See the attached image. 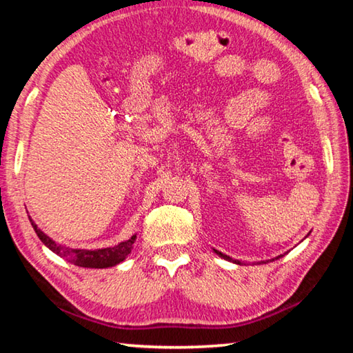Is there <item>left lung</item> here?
Masks as SVG:
<instances>
[{
	"mask_svg": "<svg viewBox=\"0 0 353 353\" xmlns=\"http://www.w3.org/2000/svg\"><path fill=\"white\" fill-rule=\"evenodd\" d=\"M213 250H214V252H216V254L221 256V259H224V260H229V261H234V263H236V265H241V261H240V260H232L229 255H225V254H223V252H219V250H216V249H213ZM280 256H282V255L276 256V259H280ZM272 260H274V259H272ZM263 263H265V261H263Z\"/></svg>",
	"mask_w": 353,
	"mask_h": 353,
	"instance_id": "left-lung-1",
	"label": "left lung"
}]
</instances>
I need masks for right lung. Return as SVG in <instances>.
Returning a JSON list of instances; mask_svg holds the SVG:
<instances>
[{
    "label": "right lung",
    "mask_w": 353,
    "mask_h": 353,
    "mask_svg": "<svg viewBox=\"0 0 353 353\" xmlns=\"http://www.w3.org/2000/svg\"><path fill=\"white\" fill-rule=\"evenodd\" d=\"M29 221H31L35 234L40 238V241L43 243L48 249H51L52 252L57 254L59 256H62V259L81 268H94V270L98 268V270H103V268L118 265V263L126 260V256L130 254V250H132V244L137 238V235H132L128 241H123L117 244V246L105 249H70L61 246V244H57L56 241H52L50 236L39 229L37 224H35L31 218H29Z\"/></svg>",
    "instance_id": "obj_1"
}]
</instances>
